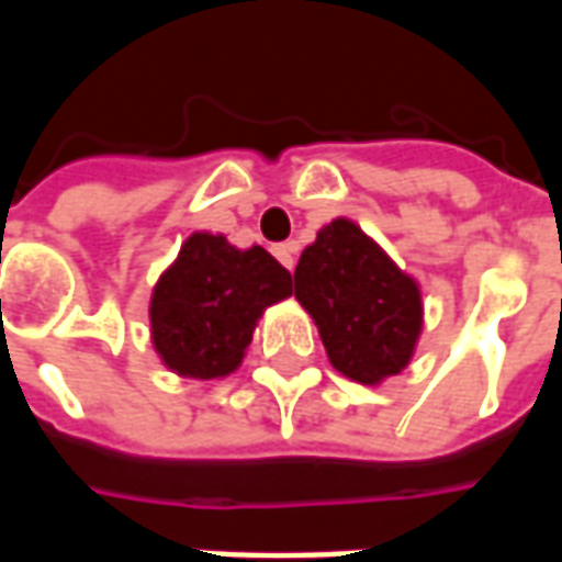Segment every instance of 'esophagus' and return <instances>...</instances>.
<instances>
[{
  "instance_id": "34e87169",
  "label": "esophagus",
  "mask_w": 562,
  "mask_h": 562,
  "mask_svg": "<svg viewBox=\"0 0 562 562\" xmlns=\"http://www.w3.org/2000/svg\"><path fill=\"white\" fill-rule=\"evenodd\" d=\"M273 256L280 258L282 268H294V244H277L273 246Z\"/></svg>"
}]
</instances>
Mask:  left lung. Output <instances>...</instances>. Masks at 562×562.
Masks as SVG:
<instances>
[{
    "instance_id": "1",
    "label": "left lung",
    "mask_w": 562,
    "mask_h": 562,
    "mask_svg": "<svg viewBox=\"0 0 562 562\" xmlns=\"http://www.w3.org/2000/svg\"><path fill=\"white\" fill-rule=\"evenodd\" d=\"M294 297L342 376L379 385L409 364L422 334L418 282L355 222L334 220L301 252Z\"/></svg>"
}]
</instances>
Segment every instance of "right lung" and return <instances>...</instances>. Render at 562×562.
Segmentation results:
<instances>
[{
	"label": "right lung",
	"mask_w": 562,
	"mask_h": 562,
	"mask_svg": "<svg viewBox=\"0 0 562 562\" xmlns=\"http://www.w3.org/2000/svg\"><path fill=\"white\" fill-rule=\"evenodd\" d=\"M289 294L292 273L268 249H237L222 234L195 232L153 289V346L180 376H228L261 313Z\"/></svg>",
	"instance_id": "obj_1"
}]
</instances>
